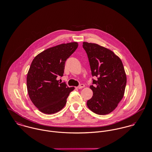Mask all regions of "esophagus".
Here are the masks:
<instances>
[{
  "label": "esophagus",
  "mask_w": 152,
  "mask_h": 152,
  "mask_svg": "<svg viewBox=\"0 0 152 152\" xmlns=\"http://www.w3.org/2000/svg\"><path fill=\"white\" fill-rule=\"evenodd\" d=\"M84 87H85V85H84V84H81L80 86H78L77 88H78V89H82V88H84Z\"/></svg>",
  "instance_id": "obj_1"
}]
</instances>
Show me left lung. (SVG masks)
Masks as SVG:
<instances>
[{"label": "left lung", "mask_w": 152, "mask_h": 152, "mask_svg": "<svg viewBox=\"0 0 152 152\" xmlns=\"http://www.w3.org/2000/svg\"><path fill=\"white\" fill-rule=\"evenodd\" d=\"M91 74L92 97L87 105L91 111L98 115L112 112L122 99L126 85V75L121 59L112 51L98 44L84 42Z\"/></svg>", "instance_id": "8db88e82"}]
</instances>
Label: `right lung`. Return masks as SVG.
Masks as SVG:
<instances>
[{
  "mask_svg": "<svg viewBox=\"0 0 152 152\" xmlns=\"http://www.w3.org/2000/svg\"><path fill=\"white\" fill-rule=\"evenodd\" d=\"M78 46L77 42L60 44L44 50L33 59L27 75V91L33 104L44 113L61 110L74 89L57 78L63 75L65 61Z\"/></svg>",
  "mask_w": 152,
  "mask_h": 152,
  "instance_id": "obj_1",
  "label": "right lung"
}]
</instances>
